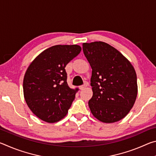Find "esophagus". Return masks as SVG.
<instances>
[{"mask_svg":"<svg viewBox=\"0 0 156 156\" xmlns=\"http://www.w3.org/2000/svg\"><path fill=\"white\" fill-rule=\"evenodd\" d=\"M87 86V83H85V84H84V85H83V86H80V87H79V89H80V90H83V89H84V88H85Z\"/></svg>","mask_w":156,"mask_h":156,"instance_id":"obj_1","label":"esophagus"}]
</instances>
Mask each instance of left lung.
I'll return each mask as SVG.
<instances>
[{
	"label": "left lung",
	"mask_w": 156,
	"mask_h": 156,
	"mask_svg": "<svg viewBox=\"0 0 156 156\" xmlns=\"http://www.w3.org/2000/svg\"><path fill=\"white\" fill-rule=\"evenodd\" d=\"M91 65L93 96L89 107L95 118L105 123L125 117L135 103L138 84L135 69L121 53L104 42L83 44Z\"/></svg>",
	"instance_id": "obj_1"
}]
</instances>
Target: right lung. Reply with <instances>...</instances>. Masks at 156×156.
I'll list each match as a JSON object with an SVG mask.
<instances>
[{
	"mask_svg": "<svg viewBox=\"0 0 156 156\" xmlns=\"http://www.w3.org/2000/svg\"><path fill=\"white\" fill-rule=\"evenodd\" d=\"M77 44L52 46L37 56L23 79V94L34 115L48 123L67 115L78 89L69 87L65 67L80 54Z\"/></svg>",
	"mask_w": 156,
	"mask_h": 156,
	"instance_id": "add662e5",
	"label": "right lung"
}]
</instances>
